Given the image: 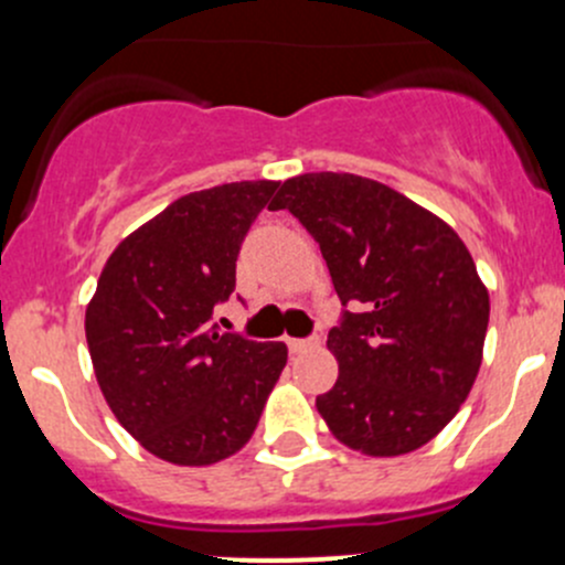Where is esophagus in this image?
Here are the masks:
<instances>
[{
  "mask_svg": "<svg viewBox=\"0 0 565 565\" xmlns=\"http://www.w3.org/2000/svg\"><path fill=\"white\" fill-rule=\"evenodd\" d=\"M288 348L290 353H305L310 351V348H318V337H310V340H296V337H290Z\"/></svg>",
  "mask_w": 565,
  "mask_h": 565,
  "instance_id": "esophagus-1",
  "label": "esophagus"
}]
</instances>
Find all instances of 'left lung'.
<instances>
[{
    "label": "left lung",
    "instance_id": "left-lung-1",
    "mask_svg": "<svg viewBox=\"0 0 565 565\" xmlns=\"http://www.w3.org/2000/svg\"><path fill=\"white\" fill-rule=\"evenodd\" d=\"M321 247L342 307L329 331L340 377L316 408L340 444L397 457L433 440L481 367L490 296L462 239L397 190L305 173L269 203Z\"/></svg>",
    "mask_w": 565,
    "mask_h": 565
}]
</instances>
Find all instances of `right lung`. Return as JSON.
Masks as SVG:
<instances>
[{"mask_svg":"<svg viewBox=\"0 0 565 565\" xmlns=\"http://www.w3.org/2000/svg\"><path fill=\"white\" fill-rule=\"evenodd\" d=\"M280 182L182 195L110 253L86 307V342L108 408L154 457L212 465L253 438L288 362L285 342L223 331L249 225Z\"/></svg>","mask_w":565,"mask_h":565,"instance_id":"add662e5","label":"right lung"}]
</instances>
